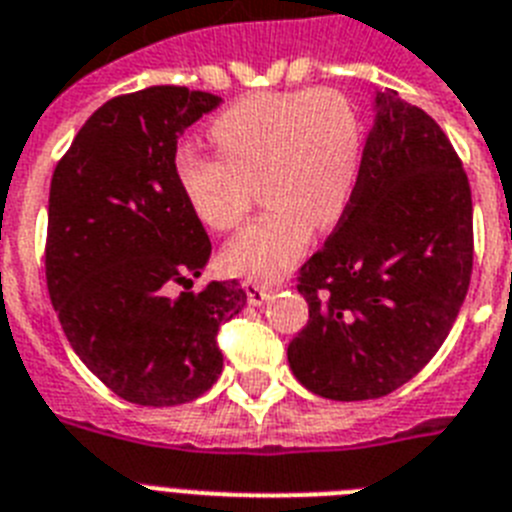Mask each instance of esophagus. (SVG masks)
Wrapping results in <instances>:
<instances>
[{"instance_id": "esophagus-1", "label": "esophagus", "mask_w": 512, "mask_h": 512, "mask_svg": "<svg viewBox=\"0 0 512 512\" xmlns=\"http://www.w3.org/2000/svg\"><path fill=\"white\" fill-rule=\"evenodd\" d=\"M246 287V295H248V303L251 306H261L264 301L272 298V293L280 287V282H259V280H246L243 282Z\"/></svg>"}]
</instances>
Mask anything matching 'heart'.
<instances>
[{"label": "heart", "mask_w": 512, "mask_h": 512, "mask_svg": "<svg viewBox=\"0 0 512 512\" xmlns=\"http://www.w3.org/2000/svg\"><path fill=\"white\" fill-rule=\"evenodd\" d=\"M209 138L219 156L180 146L175 183L193 217L232 230L246 217L253 183L269 209L225 248L230 272L274 280L293 266L314 225L335 227L348 211L363 154L356 109L332 88L264 91L214 117Z\"/></svg>", "instance_id": "heart-1"}]
</instances>
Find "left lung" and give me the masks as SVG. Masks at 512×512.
I'll use <instances>...</instances> for the list:
<instances>
[{"instance_id": "1", "label": "left lung", "mask_w": 512, "mask_h": 512, "mask_svg": "<svg viewBox=\"0 0 512 512\" xmlns=\"http://www.w3.org/2000/svg\"><path fill=\"white\" fill-rule=\"evenodd\" d=\"M471 266V185L453 143L398 91H377L348 211L301 266L308 324L287 345L295 379L329 400L403 387L453 329Z\"/></svg>"}]
</instances>
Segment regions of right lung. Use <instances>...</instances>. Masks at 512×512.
Instances as JSON below:
<instances>
[{
    "label": "right lung",
    "mask_w": 512,
    "mask_h": 512,
    "mask_svg": "<svg viewBox=\"0 0 512 512\" xmlns=\"http://www.w3.org/2000/svg\"><path fill=\"white\" fill-rule=\"evenodd\" d=\"M219 101L185 86L114 96L52 175L49 298L80 361L128 403L201 398L222 374L219 324L246 306L235 280L172 295L211 256L204 225L177 190V138Z\"/></svg>",
    "instance_id": "obj_1"
}]
</instances>
